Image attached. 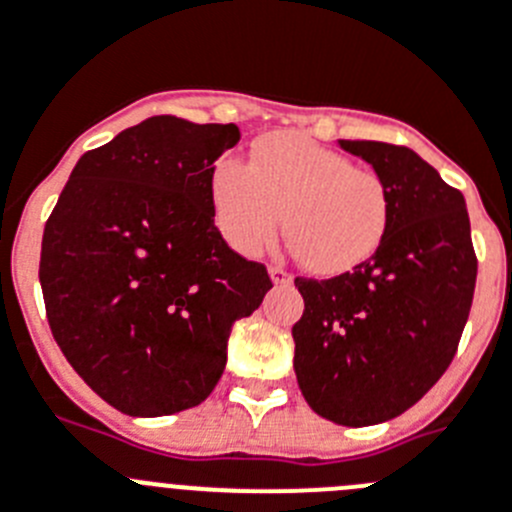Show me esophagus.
I'll return each mask as SVG.
<instances>
[{
    "label": "esophagus",
    "mask_w": 512,
    "mask_h": 512,
    "mask_svg": "<svg viewBox=\"0 0 512 512\" xmlns=\"http://www.w3.org/2000/svg\"><path fill=\"white\" fill-rule=\"evenodd\" d=\"M269 276L274 284H289L292 281V274L287 269H281V266H269Z\"/></svg>",
    "instance_id": "esophagus-1"
}]
</instances>
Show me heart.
Wrapping results in <instances>:
<instances>
[{
  "label": "heart",
  "mask_w": 512,
  "mask_h": 512,
  "mask_svg": "<svg viewBox=\"0 0 512 512\" xmlns=\"http://www.w3.org/2000/svg\"><path fill=\"white\" fill-rule=\"evenodd\" d=\"M210 203L233 251L256 256L281 228L314 274H345L368 261L388 231L381 177L294 131L266 134L251 164L220 157L210 170Z\"/></svg>",
  "instance_id": "b5f03b06"
}]
</instances>
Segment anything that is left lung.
Returning <instances> with one entry per match:
<instances>
[{
    "label": "left lung",
    "mask_w": 512,
    "mask_h": 512,
    "mask_svg": "<svg viewBox=\"0 0 512 512\" xmlns=\"http://www.w3.org/2000/svg\"><path fill=\"white\" fill-rule=\"evenodd\" d=\"M388 192L378 251L335 279H294L304 299L292 327L294 373L314 414L373 426L411 409L457 353L477 259L462 192L414 149L340 139Z\"/></svg>",
    "instance_id": "1"
}]
</instances>
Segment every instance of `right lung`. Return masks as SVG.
I'll list each match as a JSON object with an SVG mask.
<instances>
[{
  "instance_id": "add662e5",
  "label": "right lung",
  "mask_w": 512,
  "mask_h": 512,
  "mask_svg": "<svg viewBox=\"0 0 512 512\" xmlns=\"http://www.w3.org/2000/svg\"><path fill=\"white\" fill-rule=\"evenodd\" d=\"M236 124L152 116L86 152L42 233L40 287L55 342L126 416L203 403L228 360L233 322L271 279L223 241L213 162Z\"/></svg>"
}]
</instances>
